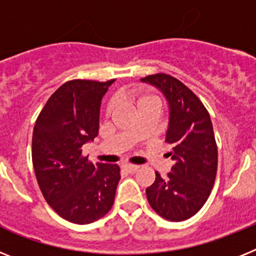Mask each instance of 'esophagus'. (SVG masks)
I'll list each match as a JSON object with an SVG mask.
<instances>
[{"label": "esophagus", "instance_id": "esophagus-1", "mask_svg": "<svg viewBox=\"0 0 256 256\" xmlns=\"http://www.w3.org/2000/svg\"><path fill=\"white\" fill-rule=\"evenodd\" d=\"M122 168L125 171H128V172H135V171H138L139 166L131 165V164H124V165H122Z\"/></svg>", "mask_w": 256, "mask_h": 256}]
</instances>
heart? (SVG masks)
Wrapping results in <instances>:
<instances>
[{
    "label": "heart",
    "instance_id": "heart-1",
    "mask_svg": "<svg viewBox=\"0 0 256 256\" xmlns=\"http://www.w3.org/2000/svg\"><path fill=\"white\" fill-rule=\"evenodd\" d=\"M148 103H157V102H156L154 98H152V96H142V98H139V100H138L136 106H138V108H140V106H143L144 104H148ZM113 110H114V103L112 102V103H110V106H108V113L112 112Z\"/></svg>",
    "mask_w": 256,
    "mask_h": 256
}]
</instances>
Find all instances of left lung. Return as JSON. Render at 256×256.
I'll return each mask as SVG.
<instances>
[{"label":"left lung","mask_w":256,"mask_h":256,"mask_svg":"<svg viewBox=\"0 0 256 256\" xmlns=\"http://www.w3.org/2000/svg\"><path fill=\"white\" fill-rule=\"evenodd\" d=\"M140 81L154 86L168 102L166 142L172 146L168 156L175 162L166 179L156 171L146 198L160 216L183 222L205 205L215 183L218 148L210 114L198 98L171 76L158 73Z\"/></svg>","instance_id":"left-lung-1"}]
</instances>
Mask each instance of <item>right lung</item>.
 <instances>
[{
	"label": "right lung",
	"mask_w": 256,
	"mask_h": 256,
	"mask_svg": "<svg viewBox=\"0 0 256 256\" xmlns=\"http://www.w3.org/2000/svg\"><path fill=\"white\" fill-rule=\"evenodd\" d=\"M113 82H66L51 95L33 128L32 161L41 192L70 223H94L114 202L118 166L92 164L82 156V146L98 136L102 99Z\"/></svg>",
	"instance_id": "1"
}]
</instances>
